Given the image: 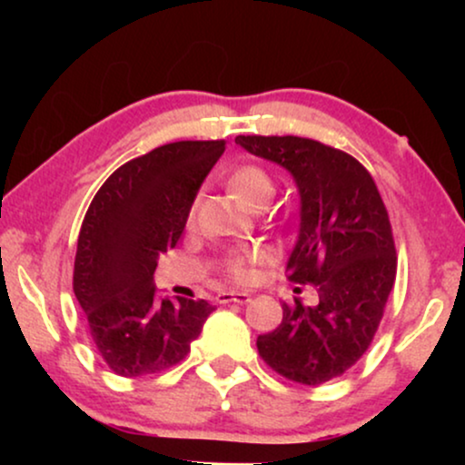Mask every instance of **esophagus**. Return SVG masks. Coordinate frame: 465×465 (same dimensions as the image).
Returning <instances> with one entry per match:
<instances>
[{"instance_id": "1", "label": "esophagus", "mask_w": 465, "mask_h": 465, "mask_svg": "<svg viewBox=\"0 0 465 465\" xmlns=\"http://www.w3.org/2000/svg\"><path fill=\"white\" fill-rule=\"evenodd\" d=\"M250 294L247 292H222L218 294V302L220 304H226V302H237V304H245L250 302Z\"/></svg>"}]
</instances>
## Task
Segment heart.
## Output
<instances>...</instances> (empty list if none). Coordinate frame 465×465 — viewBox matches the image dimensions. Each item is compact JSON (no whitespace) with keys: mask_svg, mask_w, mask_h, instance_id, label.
Returning a JSON list of instances; mask_svg holds the SVG:
<instances>
[{"mask_svg":"<svg viewBox=\"0 0 465 465\" xmlns=\"http://www.w3.org/2000/svg\"><path fill=\"white\" fill-rule=\"evenodd\" d=\"M228 188L250 209H260L275 194V177L262 164H243V167L234 169L228 177ZM194 213L196 205L190 207L188 224L194 222ZM266 260H269V252L262 250V247H241V250L228 253V258L224 260V271L234 283H250L253 277V266L262 264Z\"/></svg>","mask_w":465,"mask_h":465,"instance_id":"heart-1","label":"heart"}]
</instances>
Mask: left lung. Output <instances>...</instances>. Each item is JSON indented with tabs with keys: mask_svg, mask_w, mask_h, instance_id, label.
<instances>
[{
	"mask_svg": "<svg viewBox=\"0 0 465 465\" xmlns=\"http://www.w3.org/2000/svg\"><path fill=\"white\" fill-rule=\"evenodd\" d=\"M250 154L294 177L301 226L288 258L290 282L313 283L317 304L283 302V320L260 334L258 353L301 385L341 377L374 339L396 282V245L372 175L349 156L307 137L239 135Z\"/></svg>",
	"mask_w": 465,
	"mask_h": 465,
	"instance_id": "obj_1",
	"label": "left lung"
}]
</instances>
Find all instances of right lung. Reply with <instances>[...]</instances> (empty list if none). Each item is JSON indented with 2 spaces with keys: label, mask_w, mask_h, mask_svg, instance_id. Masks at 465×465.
Wrapping results in <instances>:
<instances>
[{
  "label": "right lung",
  "mask_w": 465,
  "mask_h": 465,
  "mask_svg": "<svg viewBox=\"0 0 465 465\" xmlns=\"http://www.w3.org/2000/svg\"><path fill=\"white\" fill-rule=\"evenodd\" d=\"M218 142H175L133 158L107 177L82 222L74 292L88 332L120 377L175 366L201 334L207 301L158 302V258L180 241L203 180L222 152Z\"/></svg>",
  "instance_id": "add662e5"
}]
</instances>
